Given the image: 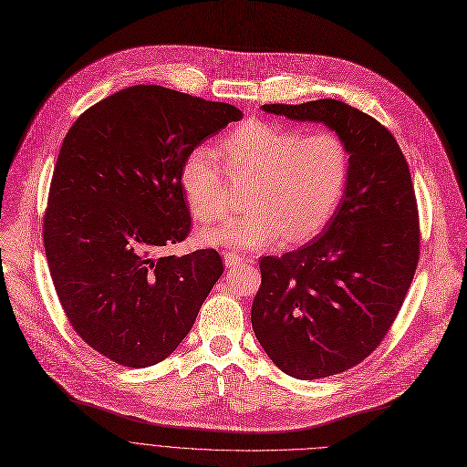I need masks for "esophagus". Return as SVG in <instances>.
<instances>
[{"label": "esophagus", "instance_id": "esophagus-1", "mask_svg": "<svg viewBox=\"0 0 467 467\" xmlns=\"http://www.w3.org/2000/svg\"><path fill=\"white\" fill-rule=\"evenodd\" d=\"M223 258H224V264H226L228 267L239 265V264H243V262H244V258H243V256H239V254H235V253H230V251L223 253Z\"/></svg>", "mask_w": 467, "mask_h": 467}]
</instances>
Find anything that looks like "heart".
I'll return each mask as SVG.
<instances>
[{
  "mask_svg": "<svg viewBox=\"0 0 467 467\" xmlns=\"http://www.w3.org/2000/svg\"><path fill=\"white\" fill-rule=\"evenodd\" d=\"M221 149L234 177H253L246 196L251 209L202 230L205 244L262 251L283 237L307 241L327 224L343 198L350 158L345 141L330 130L301 135L296 128L253 120L234 130ZM181 188L196 221L213 223L228 213L226 175L209 147L186 156Z\"/></svg>",
  "mask_w": 467,
  "mask_h": 467,
  "instance_id": "obj_1",
  "label": "heart"
}]
</instances>
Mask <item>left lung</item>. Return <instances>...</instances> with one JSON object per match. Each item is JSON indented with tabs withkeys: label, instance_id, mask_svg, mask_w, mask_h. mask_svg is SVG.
<instances>
[{
	"label": "left lung",
	"instance_id": "left-lung-1",
	"mask_svg": "<svg viewBox=\"0 0 467 467\" xmlns=\"http://www.w3.org/2000/svg\"><path fill=\"white\" fill-rule=\"evenodd\" d=\"M296 122H320L350 158L343 198L324 230L299 249L260 260L253 330L281 371L313 380L347 371L392 326L419 264V211L394 135L337 99L262 105Z\"/></svg>",
	"mask_w": 467,
	"mask_h": 467
}]
</instances>
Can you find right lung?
<instances>
[{
    "label": "right lung",
    "instance_id": "add662e5",
    "mask_svg": "<svg viewBox=\"0 0 467 467\" xmlns=\"http://www.w3.org/2000/svg\"><path fill=\"white\" fill-rule=\"evenodd\" d=\"M241 117L230 103L137 85L69 128L48 192L45 254L73 330L109 360H166L223 275L213 249L161 251L190 232L186 156Z\"/></svg>",
    "mask_w": 467,
    "mask_h": 467
}]
</instances>
